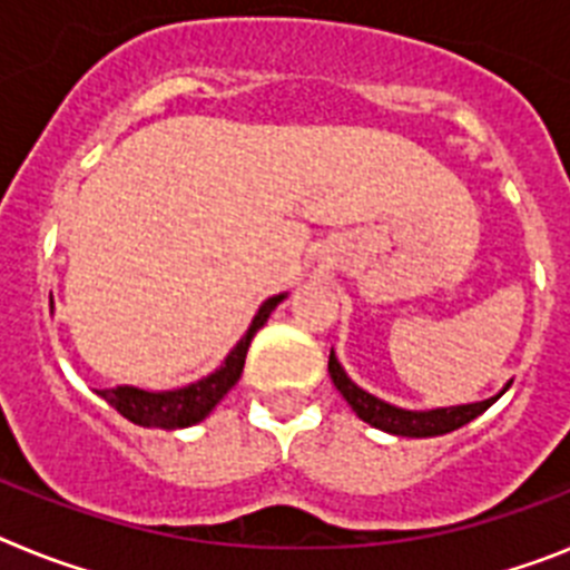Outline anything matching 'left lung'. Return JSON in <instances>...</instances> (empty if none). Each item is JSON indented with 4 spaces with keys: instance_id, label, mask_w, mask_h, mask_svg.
Segmentation results:
<instances>
[{
    "instance_id": "left-lung-1",
    "label": "left lung",
    "mask_w": 570,
    "mask_h": 570,
    "mask_svg": "<svg viewBox=\"0 0 570 570\" xmlns=\"http://www.w3.org/2000/svg\"><path fill=\"white\" fill-rule=\"evenodd\" d=\"M328 374L334 380L336 391L345 396V402L356 411L362 422L367 425L380 428V431H387V434L396 436H440V434H451L456 428L468 425L471 420L488 411V407L497 402L493 400L485 402H471V405H456V407H436V411H405V407H394L387 405V402L376 400L374 394H367L362 391L360 385L347 380V374L342 371V365L336 362L334 351L328 356Z\"/></svg>"
}]
</instances>
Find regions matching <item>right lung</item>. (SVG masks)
Listing matches in <instances>:
<instances>
[{
    "label": "right lung",
    "mask_w": 570,
    "mask_h": 570,
    "mask_svg": "<svg viewBox=\"0 0 570 570\" xmlns=\"http://www.w3.org/2000/svg\"><path fill=\"white\" fill-rule=\"evenodd\" d=\"M285 299V294L271 296V299L262 302L259 314L250 322L248 334L236 342V347L228 354L225 365H219V371H214L205 380L194 382L188 387H179V391H163V394H150L142 387H108V391H99L108 405H114L119 414L125 416L134 425L142 428H159V431H176V428H188L203 422L205 416L216 407V402L228 394L230 387L236 385V380L242 376V367H245V356H248L250 340H254L256 331L268 322L271 311Z\"/></svg>",
    "instance_id": "add662e5"
}]
</instances>
